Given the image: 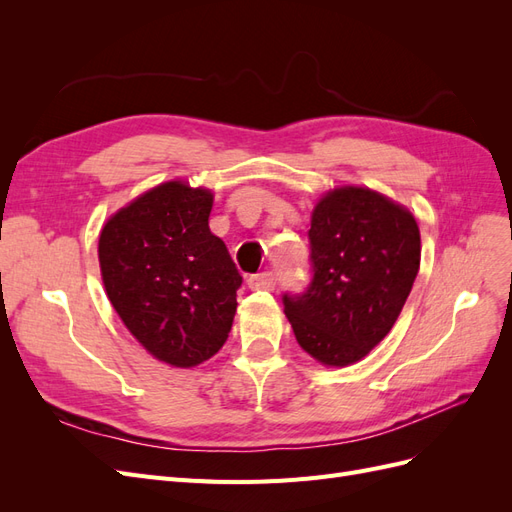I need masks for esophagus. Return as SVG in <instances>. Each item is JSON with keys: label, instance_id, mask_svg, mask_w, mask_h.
I'll return each instance as SVG.
<instances>
[{"label": "esophagus", "instance_id": "esophagus-1", "mask_svg": "<svg viewBox=\"0 0 512 512\" xmlns=\"http://www.w3.org/2000/svg\"><path fill=\"white\" fill-rule=\"evenodd\" d=\"M275 282L277 280H275L273 271H262V273L250 275V280H247V284H250L252 290H273Z\"/></svg>", "mask_w": 512, "mask_h": 512}]
</instances>
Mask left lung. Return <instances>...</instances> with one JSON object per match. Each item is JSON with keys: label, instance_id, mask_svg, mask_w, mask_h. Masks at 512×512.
<instances>
[{"label": "left lung", "instance_id": "obj_1", "mask_svg": "<svg viewBox=\"0 0 512 512\" xmlns=\"http://www.w3.org/2000/svg\"><path fill=\"white\" fill-rule=\"evenodd\" d=\"M307 237L312 282L284 294V312L307 354L346 367L393 329L421 265V232L408 209L346 185L316 205Z\"/></svg>", "mask_w": 512, "mask_h": 512}]
</instances>
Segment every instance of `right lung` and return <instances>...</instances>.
Instances as JSON below:
<instances>
[{
    "mask_svg": "<svg viewBox=\"0 0 512 512\" xmlns=\"http://www.w3.org/2000/svg\"><path fill=\"white\" fill-rule=\"evenodd\" d=\"M213 194L168 181L119 209L100 232L102 282L147 352L194 367L228 339L243 282L209 230Z\"/></svg>",
    "mask_w": 512,
    "mask_h": 512,
    "instance_id": "1",
    "label": "right lung"
}]
</instances>
